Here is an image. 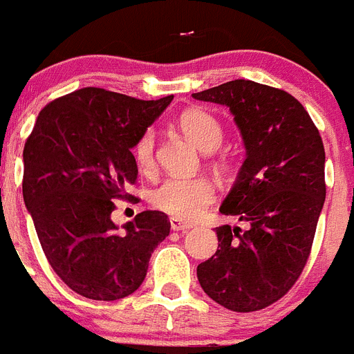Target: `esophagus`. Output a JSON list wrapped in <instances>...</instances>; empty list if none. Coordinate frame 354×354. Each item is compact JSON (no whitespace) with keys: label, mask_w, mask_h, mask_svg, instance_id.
<instances>
[{"label":"esophagus","mask_w":354,"mask_h":354,"mask_svg":"<svg viewBox=\"0 0 354 354\" xmlns=\"http://www.w3.org/2000/svg\"><path fill=\"white\" fill-rule=\"evenodd\" d=\"M169 222H171V229H173L174 232H185V230L192 229V225H190V223L183 222V220H180V218L173 216Z\"/></svg>","instance_id":"34e87169"}]
</instances>
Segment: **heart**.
Here are the masks:
<instances>
[{"mask_svg": "<svg viewBox=\"0 0 354 354\" xmlns=\"http://www.w3.org/2000/svg\"><path fill=\"white\" fill-rule=\"evenodd\" d=\"M178 125L185 136L203 151H211L220 147L223 141V127L207 111L192 108L180 115ZM132 157L138 167L148 171L153 166L155 158V132L147 129L141 132L134 147ZM214 199V187L207 178H181L171 176L157 185L151 190L150 201L157 209L171 214L180 220H194L199 216Z\"/></svg>", "mask_w": 354, "mask_h": 354, "instance_id": "obj_1", "label": "heart"}]
</instances>
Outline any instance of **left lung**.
Listing matches in <instances>:
<instances>
[{
	"label": "left lung",
	"mask_w": 354,
	"mask_h": 354,
	"mask_svg": "<svg viewBox=\"0 0 354 354\" xmlns=\"http://www.w3.org/2000/svg\"><path fill=\"white\" fill-rule=\"evenodd\" d=\"M192 97L229 106L246 147L220 211L248 229L216 227L218 250L197 266V279L230 311H260L290 292L311 255L326 196L322 136L281 88L232 80Z\"/></svg>",
	"instance_id": "obj_1"
}]
</instances>
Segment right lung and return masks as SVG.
Instances as JSON below:
<instances>
[{
    "label": "right lung",
    "instance_id": "obj_1",
    "mask_svg": "<svg viewBox=\"0 0 354 354\" xmlns=\"http://www.w3.org/2000/svg\"><path fill=\"white\" fill-rule=\"evenodd\" d=\"M173 95L143 101L99 87L54 99L39 111L24 147L22 194L43 253L78 295L118 300L143 283L155 248L169 236L160 211H143L124 230L113 201L138 180L132 157L141 132Z\"/></svg>",
    "mask_w": 354,
    "mask_h": 354
}]
</instances>
